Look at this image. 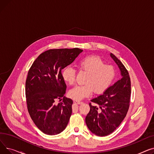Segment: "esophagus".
I'll return each mask as SVG.
<instances>
[{"instance_id": "esophagus-1", "label": "esophagus", "mask_w": 154, "mask_h": 154, "mask_svg": "<svg viewBox=\"0 0 154 154\" xmlns=\"http://www.w3.org/2000/svg\"><path fill=\"white\" fill-rule=\"evenodd\" d=\"M75 102V103H78V104H82V103H84V102H83L79 101V100H76Z\"/></svg>"}]
</instances>
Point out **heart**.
<instances>
[{
  "label": "heart",
  "instance_id": "1",
  "mask_svg": "<svg viewBox=\"0 0 154 154\" xmlns=\"http://www.w3.org/2000/svg\"><path fill=\"white\" fill-rule=\"evenodd\" d=\"M80 70L88 73L85 85H77L69 92L70 98L80 100L89 97L95 92L101 94L106 92L112 85L116 77V72L114 66L105 62L99 57L88 55L80 59L77 64ZM62 77L69 85L75 82L76 71L71 67H65L62 71Z\"/></svg>",
  "mask_w": 154,
  "mask_h": 154
}]
</instances>
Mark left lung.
Masks as SVG:
<instances>
[{"label": "left lung", "mask_w": 154, "mask_h": 154, "mask_svg": "<svg viewBox=\"0 0 154 154\" xmlns=\"http://www.w3.org/2000/svg\"><path fill=\"white\" fill-rule=\"evenodd\" d=\"M111 57L120 69L122 78L102 95L91 100L99 105L89 103L90 111L85 117L88 129L98 136H107L114 132L125 117L130 106L131 82L128 70L116 57L110 54Z\"/></svg>", "instance_id": "obj_1"}]
</instances>
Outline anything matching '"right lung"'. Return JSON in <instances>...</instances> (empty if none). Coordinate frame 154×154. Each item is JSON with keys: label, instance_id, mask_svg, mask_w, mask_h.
I'll list each match as a JSON object with an SVG mask.
<instances>
[{"label": "right lung", "instance_id": "obj_1", "mask_svg": "<svg viewBox=\"0 0 154 154\" xmlns=\"http://www.w3.org/2000/svg\"><path fill=\"white\" fill-rule=\"evenodd\" d=\"M82 51L79 48L46 51L39 55L28 72L26 82L27 110L35 125L45 134H58L68 124L73 100L64 97L67 87L62 70ZM57 99L60 100L57 104Z\"/></svg>", "mask_w": 154, "mask_h": 154}]
</instances>
